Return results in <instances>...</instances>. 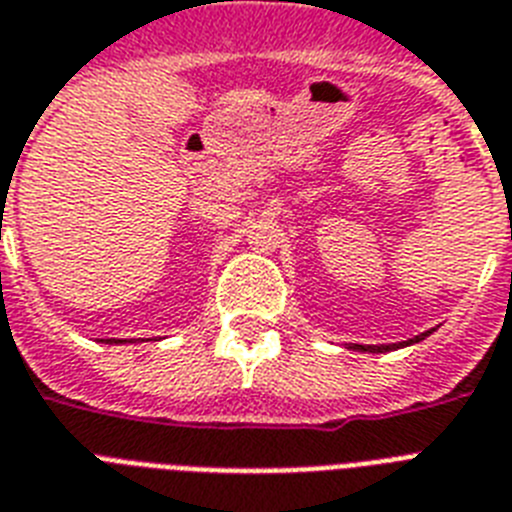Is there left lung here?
<instances>
[{"label": "left lung", "mask_w": 512, "mask_h": 512, "mask_svg": "<svg viewBox=\"0 0 512 512\" xmlns=\"http://www.w3.org/2000/svg\"><path fill=\"white\" fill-rule=\"evenodd\" d=\"M429 334H431V331H426V334L415 336V339H410V342H402V344H381V347H376V344H355L352 350H360V352H392V350H397V347H407V344L421 342L423 336H429Z\"/></svg>", "instance_id": "obj_1"}]
</instances>
